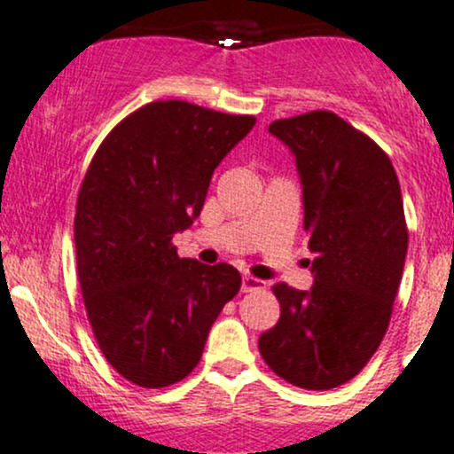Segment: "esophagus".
Masks as SVG:
<instances>
[{
	"label": "esophagus",
	"instance_id": "1",
	"mask_svg": "<svg viewBox=\"0 0 454 454\" xmlns=\"http://www.w3.org/2000/svg\"><path fill=\"white\" fill-rule=\"evenodd\" d=\"M266 281H262V278H254V277H248V274H244L242 277V292L244 294H251V292H259V289H266Z\"/></svg>",
	"mask_w": 454,
	"mask_h": 454
}]
</instances>
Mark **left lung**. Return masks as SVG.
I'll return each mask as SVG.
<instances>
[{
	"label": "left lung",
	"mask_w": 454,
	"mask_h": 454,
	"mask_svg": "<svg viewBox=\"0 0 454 454\" xmlns=\"http://www.w3.org/2000/svg\"><path fill=\"white\" fill-rule=\"evenodd\" d=\"M268 130L295 159L315 257L309 292L274 285L281 317L259 351L298 388H337L363 371L388 328L407 254L399 177L378 144L330 111Z\"/></svg>",
	"instance_id": "left-lung-1"
}]
</instances>
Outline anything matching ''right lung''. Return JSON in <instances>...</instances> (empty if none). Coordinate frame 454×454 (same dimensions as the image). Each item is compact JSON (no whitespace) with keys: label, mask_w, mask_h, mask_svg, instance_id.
Here are the masks:
<instances>
[{"label":"right lung","mask_w":454,"mask_h":454,"mask_svg":"<svg viewBox=\"0 0 454 454\" xmlns=\"http://www.w3.org/2000/svg\"><path fill=\"white\" fill-rule=\"evenodd\" d=\"M253 126V115L159 100L120 121L85 173L76 272L96 340L132 384L184 380L240 292L236 268L180 259L171 240L200 216L214 169Z\"/></svg>","instance_id":"right-lung-1"}]
</instances>
